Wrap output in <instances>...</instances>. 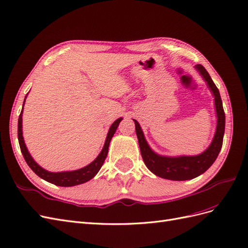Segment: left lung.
<instances>
[{"label":"left lung","mask_w":248,"mask_h":248,"mask_svg":"<svg viewBox=\"0 0 248 248\" xmlns=\"http://www.w3.org/2000/svg\"><path fill=\"white\" fill-rule=\"evenodd\" d=\"M196 68L200 71L207 81L209 88L215 97V108L217 112V127L212 144L204 153L198 156H181V157H163L155 154L144 138L140 126L138 121L133 120L136 124V131L139 140V145L142 160H144L147 168L156 176L163 179L175 180V181H184V180L193 179L202 172H205L218 156L220 149L222 147L224 125H226V115L222 108V101L218 89L215 86L211 77L209 76L204 66L197 65Z\"/></svg>","instance_id":"1"}]
</instances>
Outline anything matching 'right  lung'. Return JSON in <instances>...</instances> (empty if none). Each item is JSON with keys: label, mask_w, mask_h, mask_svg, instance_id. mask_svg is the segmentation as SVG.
I'll list each match as a JSON object with an SVG mask.
<instances>
[{"label": "right lung", "mask_w": 248, "mask_h": 248, "mask_svg": "<svg viewBox=\"0 0 248 248\" xmlns=\"http://www.w3.org/2000/svg\"><path fill=\"white\" fill-rule=\"evenodd\" d=\"M22 112V110H21ZM21 112L18 118V125H17V137H18V142H19V147H20V151L24 155V158L26 160V162L28 163V166L31 168V170L35 172L37 176H39L40 178H42L46 181L52 183L58 186H64V187H68V186H74V185H78V184H82L89 180H91L97 172L99 171V170L101 169L102 164L106 160L108 153V146L110 140L114 136L119 123L121 122L122 118H120L116 121L112 123V125L110 126L109 131L108 133L107 137V140L106 144H104V147L102 149V151L100 152V154L98 155V157L92 162L90 163L89 166L82 168L80 170H72V171H61V172H50L47 171L44 169H42L41 167H39L37 164L34 159L30 155V153L28 152V149L25 145L24 141V138H22V131H21Z\"/></svg>", "instance_id": "1"}]
</instances>
